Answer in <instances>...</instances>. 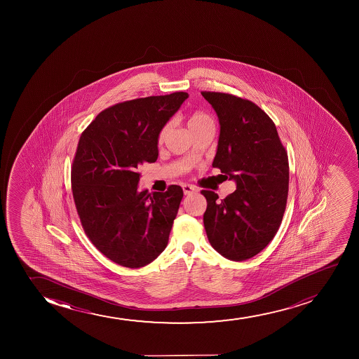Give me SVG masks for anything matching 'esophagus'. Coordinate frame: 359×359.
Wrapping results in <instances>:
<instances>
[{
	"label": "esophagus",
	"mask_w": 359,
	"mask_h": 359,
	"mask_svg": "<svg viewBox=\"0 0 359 359\" xmlns=\"http://www.w3.org/2000/svg\"><path fill=\"white\" fill-rule=\"evenodd\" d=\"M182 188H183V191H184L186 195L193 194L195 191H198V189L194 186H190V184H183Z\"/></svg>",
	"instance_id": "1"
}]
</instances>
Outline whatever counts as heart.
Instances as JSON below:
<instances>
[{
	"instance_id": "heart-1",
	"label": "heart",
	"mask_w": 359,
	"mask_h": 359,
	"mask_svg": "<svg viewBox=\"0 0 359 359\" xmlns=\"http://www.w3.org/2000/svg\"><path fill=\"white\" fill-rule=\"evenodd\" d=\"M187 126L189 129L190 133L198 132L200 129L203 128H215V123L213 120L210 115H207L206 112L202 111H194L191 112L188 116V120H187ZM169 126H165L164 128L161 129L159 135H158V141L163 142L165 140V137L169 133Z\"/></svg>"
}]
</instances>
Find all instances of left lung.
Instances as JSON below:
<instances>
[{"label":"left lung","instance_id":"left-lung-1","mask_svg":"<svg viewBox=\"0 0 359 359\" xmlns=\"http://www.w3.org/2000/svg\"><path fill=\"white\" fill-rule=\"evenodd\" d=\"M201 95L220 123L212 165L237 184L224 200L212 190H201L207 200L203 225L219 254L248 260L264 250L280 227L289 194L287 152L276 124L255 103L223 92Z\"/></svg>","mask_w":359,"mask_h":359}]
</instances>
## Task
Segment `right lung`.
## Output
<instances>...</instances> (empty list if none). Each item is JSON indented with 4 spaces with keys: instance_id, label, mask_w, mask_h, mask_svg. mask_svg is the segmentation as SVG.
I'll use <instances>...</instances> for the list:
<instances>
[{
    "instance_id": "add662e5",
    "label": "right lung",
    "mask_w": 359,
    "mask_h": 359,
    "mask_svg": "<svg viewBox=\"0 0 359 359\" xmlns=\"http://www.w3.org/2000/svg\"><path fill=\"white\" fill-rule=\"evenodd\" d=\"M187 98L175 92L115 104L79 139L70 181L80 223L99 252L123 267H144L168 245L183 190L139 191V168L157 161L158 135Z\"/></svg>"
}]
</instances>
